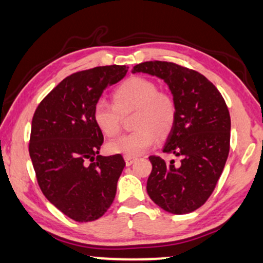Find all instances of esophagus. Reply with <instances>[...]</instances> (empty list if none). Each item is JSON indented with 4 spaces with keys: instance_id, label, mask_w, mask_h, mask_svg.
Returning <instances> with one entry per match:
<instances>
[{
    "instance_id": "obj_1",
    "label": "esophagus",
    "mask_w": 263,
    "mask_h": 263,
    "mask_svg": "<svg viewBox=\"0 0 263 263\" xmlns=\"http://www.w3.org/2000/svg\"><path fill=\"white\" fill-rule=\"evenodd\" d=\"M124 161H125V165L129 166V165H132L133 163L136 161V158H134V157H127V156H125L124 157Z\"/></svg>"
}]
</instances>
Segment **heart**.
<instances>
[{
    "instance_id": "b5f03b06",
    "label": "heart",
    "mask_w": 263,
    "mask_h": 263,
    "mask_svg": "<svg viewBox=\"0 0 263 263\" xmlns=\"http://www.w3.org/2000/svg\"><path fill=\"white\" fill-rule=\"evenodd\" d=\"M114 105L98 101L93 110L95 124L107 138L121 133L122 116L135 111L130 134L123 135L107 145L114 155L136 157L152 147L157 139H165L176 122V102L155 82L144 77H130L114 91Z\"/></svg>"
}]
</instances>
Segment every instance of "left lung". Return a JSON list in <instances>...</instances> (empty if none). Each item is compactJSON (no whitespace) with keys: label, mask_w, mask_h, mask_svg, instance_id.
Masks as SVG:
<instances>
[{"label":"left lung","mask_w":263,"mask_h":263,"mask_svg":"<svg viewBox=\"0 0 263 263\" xmlns=\"http://www.w3.org/2000/svg\"><path fill=\"white\" fill-rule=\"evenodd\" d=\"M132 72L161 78L176 102V122L163 152L179 157L180 163L148 157L149 198L168 213H192L211 196L226 164L231 139L226 102L202 73L174 63L146 61L135 65Z\"/></svg>","instance_id":"1"}]
</instances>
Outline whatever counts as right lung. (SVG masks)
Wrapping results in <instances>:
<instances>
[{"mask_svg": "<svg viewBox=\"0 0 263 263\" xmlns=\"http://www.w3.org/2000/svg\"><path fill=\"white\" fill-rule=\"evenodd\" d=\"M128 67L98 66L70 74L36 108L29 152L46 198L78 222L98 220L114 202L125 162L99 155L104 135L93 118L102 91Z\"/></svg>", "mask_w": 263, "mask_h": 263, "instance_id": "obj_1", "label": "right lung"}]
</instances>
